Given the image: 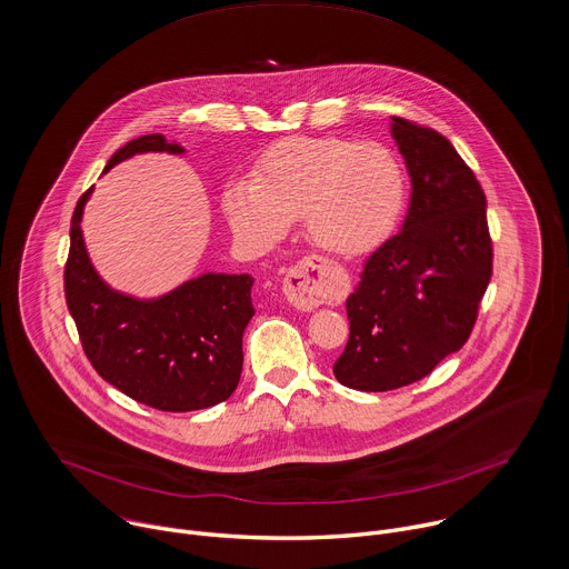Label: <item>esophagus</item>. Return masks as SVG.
<instances>
[{
	"label": "esophagus",
	"instance_id": "obj_1",
	"mask_svg": "<svg viewBox=\"0 0 569 569\" xmlns=\"http://www.w3.org/2000/svg\"><path fill=\"white\" fill-rule=\"evenodd\" d=\"M330 266L321 259H301L297 261L283 279V292L288 301L299 310L317 308L326 297L335 295L330 281Z\"/></svg>",
	"mask_w": 569,
	"mask_h": 569
}]
</instances>
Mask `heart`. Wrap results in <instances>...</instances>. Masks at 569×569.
<instances>
[{
	"instance_id": "obj_1",
	"label": "heart",
	"mask_w": 569,
	"mask_h": 569,
	"mask_svg": "<svg viewBox=\"0 0 569 569\" xmlns=\"http://www.w3.org/2000/svg\"><path fill=\"white\" fill-rule=\"evenodd\" d=\"M402 206L396 153L343 136L281 140L259 158L254 178H237L223 192V212L243 241L272 246L303 217L306 237L337 257L387 241Z\"/></svg>"
}]
</instances>
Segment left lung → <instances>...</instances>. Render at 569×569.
I'll return each instance as SVG.
<instances>
[{
    "mask_svg": "<svg viewBox=\"0 0 569 569\" xmlns=\"http://www.w3.org/2000/svg\"><path fill=\"white\" fill-rule=\"evenodd\" d=\"M411 173L400 234L377 248L346 301L350 335L332 372L368 393L427 377L460 350L491 279L487 199L471 167L436 129L391 116Z\"/></svg>",
    "mask_w": 569,
    "mask_h": 569,
    "instance_id": "obj_1",
    "label": "left lung"
}]
</instances>
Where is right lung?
Masks as SVG:
<instances>
[{
    "label": "right lung",
    "instance_id": "add662e5",
    "mask_svg": "<svg viewBox=\"0 0 569 569\" xmlns=\"http://www.w3.org/2000/svg\"><path fill=\"white\" fill-rule=\"evenodd\" d=\"M142 151L182 149L162 133L140 136L120 147L104 171ZM91 192L93 187L73 210L64 266L67 306L91 366L104 382L158 411H199L228 400L243 368L254 279L210 272L153 301L113 292L96 274L82 241L80 219Z\"/></svg>",
    "mask_w": 569,
    "mask_h": 569
}]
</instances>
